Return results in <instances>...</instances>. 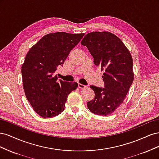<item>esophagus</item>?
I'll use <instances>...</instances> for the list:
<instances>
[{
    "mask_svg": "<svg viewBox=\"0 0 159 159\" xmlns=\"http://www.w3.org/2000/svg\"><path fill=\"white\" fill-rule=\"evenodd\" d=\"M78 88H80V89H85V88H87V86L84 85H82V84H78Z\"/></svg>",
    "mask_w": 159,
    "mask_h": 159,
    "instance_id": "obj_1",
    "label": "esophagus"
}]
</instances>
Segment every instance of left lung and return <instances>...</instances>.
Listing matches in <instances>:
<instances>
[{
    "mask_svg": "<svg viewBox=\"0 0 159 159\" xmlns=\"http://www.w3.org/2000/svg\"><path fill=\"white\" fill-rule=\"evenodd\" d=\"M81 44L93 56L95 65L104 71L105 88L90 86L95 98L88 102V107L94 114L106 116L121 105L133 84L132 56L121 39L109 32L88 33Z\"/></svg>",
    "mask_w": 159,
    "mask_h": 159,
    "instance_id": "8db88e82",
    "label": "left lung"
}]
</instances>
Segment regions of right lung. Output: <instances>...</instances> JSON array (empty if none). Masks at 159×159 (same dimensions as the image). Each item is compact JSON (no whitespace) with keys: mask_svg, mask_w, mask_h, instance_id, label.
Segmentation results:
<instances>
[{"mask_svg":"<svg viewBox=\"0 0 159 159\" xmlns=\"http://www.w3.org/2000/svg\"><path fill=\"white\" fill-rule=\"evenodd\" d=\"M84 34L50 33L27 53L21 70L23 88L33 109L42 117L51 118L60 114L68 95L78 88L76 82L57 81V76L53 75Z\"/></svg>","mask_w":159,"mask_h":159,"instance_id":"add662e5","label":"right lung"}]
</instances>
